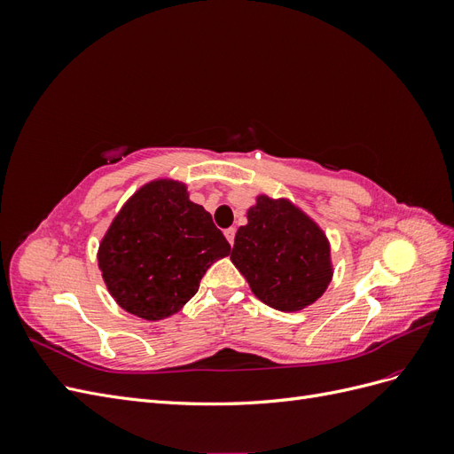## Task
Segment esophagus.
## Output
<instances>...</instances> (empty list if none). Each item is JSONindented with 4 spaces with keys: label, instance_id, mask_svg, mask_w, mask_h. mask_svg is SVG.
I'll list each match as a JSON object with an SVG mask.
<instances>
[{
    "label": "esophagus",
    "instance_id": "esophagus-1",
    "mask_svg": "<svg viewBox=\"0 0 454 454\" xmlns=\"http://www.w3.org/2000/svg\"><path fill=\"white\" fill-rule=\"evenodd\" d=\"M235 232H237V229H235V227H229V229H225V239L229 240V244H231V246L235 244Z\"/></svg>",
    "mask_w": 454,
    "mask_h": 454
}]
</instances>
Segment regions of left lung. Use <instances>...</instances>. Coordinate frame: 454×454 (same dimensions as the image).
Here are the masks:
<instances>
[{"mask_svg": "<svg viewBox=\"0 0 454 454\" xmlns=\"http://www.w3.org/2000/svg\"><path fill=\"white\" fill-rule=\"evenodd\" d=\"M231 261L259 301L284 312L316 303L333 278L325 232L290 199L255 197L248 223L237 231Z\"/></svg>", "mask_w": 454, "mask_h": 454, "instance_id": "obj_1", "label": "left lung"}]
</instances>
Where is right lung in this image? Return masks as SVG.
<instances>
[{"mask_svg": "<svg viewBox=\"0 0 454 454\" xmlns=\"http://www.w3.org/2000/svg\"><path fill=\"white\" fill-rule=\"evenodd\" d=\"M231 246L210 212L172 177L142 185L122 204L98 246V267L115 303L144 320H164L199 292Z\"/></svg>", "mask_w": 454, "mask_h": 454, "instance_id": "add662e5", "label": "right lung"}]
</instances>
